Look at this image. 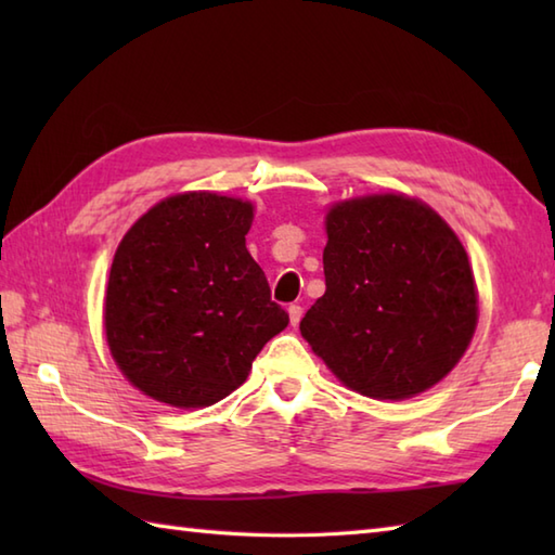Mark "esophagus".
I'll use <instances>...</instances> for the list:
<instances>
[{"label":"esophagus","mask_w":555,"mask_h":555,"mask_svg":"<svg viewBox=\"0 0 555 555\" xmlns=\"http://www.w3.org/2000/svg\"><path fill=\"white\" fill-rule=\"evenodd\" d=\"M288 317H291V324L293 326L300 324V320H302V308H300V305H288Z\"/></svg>","instance_id":"esophagus-1"}]
</instances>
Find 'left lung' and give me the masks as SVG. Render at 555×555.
I'll list each match as a JSON object with an SVG mask.
<instances>
[{
	"label": "left lung",
	"mask_w": 555,
	"mask_h": 555,
	"mask_svg": "<svg viewBox=\"0 0 555 555\" xmlns=\"http://www.w3.org/2000/svg\"><path fill=\"white\" fill-rule=\"evenodd\" d=\"M326 293L300 332L352 391L403 400L455 367L477 326L467 253L448 223L403 195H370L326 217Z\"/></svg>",
	"instance_id": "8db88e82"
}]
</instances>
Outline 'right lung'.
Returning a JSON list of instances; mask_svg holds the SVG:
<instances>
[{"label": "right lung", "instance_id": "right-lung-1", "mask_svg": "<svg viewBox=\"0 0 555 555\" xmlns=\"http://www.w3.org/2000/svg\"><path fill=\"white\" fill-rule=\"evenodd\" d=\"M250 223V203L185 193L152 207L116 247L104 328L119 370L145 396L215 405L288 326L245 247Z\"/></svg>", "mask_w": 555, "mask_h": 555}]
</instances>
